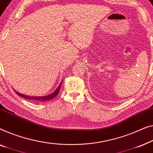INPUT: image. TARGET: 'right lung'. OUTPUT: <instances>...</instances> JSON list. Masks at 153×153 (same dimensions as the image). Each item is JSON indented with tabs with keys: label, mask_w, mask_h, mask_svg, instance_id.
I'll list each match as a JSON object with an SVG mask.
<instances>
[{
	"label": "right lung",
	"mask_w": 153,
	"mask_h": 153,
	"mask_svg": "<svg viewBox=\"0 0 153 153\" xmlns=\"http://www.w3.org/2000/svg\"><path fill=\"white\" fill-rule=\"evenodd\" d=\"M62 81L60 82V84L58 86V87L55 90L54 92H53L52 94H49V95L47 96H26V95H23V94H21L20 93H18L14 90L15 93H16L17 95H19L21 97H23L25 99H28V100H34V101H40V102H45V101H48L52 100V99L54 98L56 96L59 94L60 87H61V85H62Z\"/></svg>",
	"instance_id": "1"
}]
</instances>
